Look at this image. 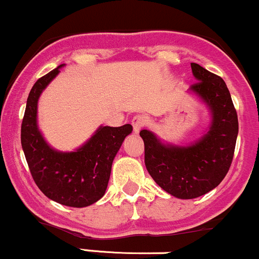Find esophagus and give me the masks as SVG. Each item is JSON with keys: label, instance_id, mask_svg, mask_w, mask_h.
I'll return each instance as SVG.
<instances>
[{"label": "esophagus", "instance_id": "34e87169", "mask_svg": "<svg viewBox=\"0 0 259 259\" xmlns=\"http://www.w3.org/2000/svg\"><path fill=\"white\" fill-rule=\"evenodd\" d=\"M147 123H148V119H147L146 116H143V115L135 116L132 119L133 131H135L136 133H138L144 126H147Z\"/></svg>", "mask_w": 259, "mask_h": 259}]
</instances>
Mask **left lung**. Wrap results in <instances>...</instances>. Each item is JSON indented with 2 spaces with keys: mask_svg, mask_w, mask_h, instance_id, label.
<instances>
[{
  "mask_svg": "<svg viewBox=\"0 0 259 259\" xmlns=\"http://www.w3.org/2000/svg\"><path fill=\"white\" fill-rule=\"evenodd\" d=\"M197 81L190 90L210 107L212 122L204 137L189 147L165 146L143 130L144 163L163 190L179 199H194L215 189L229 171L238 135V118L222 77L191 63Z\"/></svg>",
  "mask_w": 259,
  "mask_h": 259,
  "instance_id": "left-lung-1",
  "label": "left lung"
}]
</instances>
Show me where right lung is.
<instances>
[{
    "mask_svg": "<svg viewBox=\"0 0 259 259\" xmlns=\"http://www.w3.org/2000/svg\"><path fill=\"white\" fill-rule=\"evenodd\" d=\"M59 65L35 81L30 90L21 127V143L33 180L49 199L71 207H85L104 196L111 166L131 124L100 127L76 152L52 149L37 126V104L41 91L59 73Z\"/></svg>",
    "mask_w": 259,
    "mask_h": 259,
    "instance_id": "1",
    "label": "right lung"
}]
</instances>
